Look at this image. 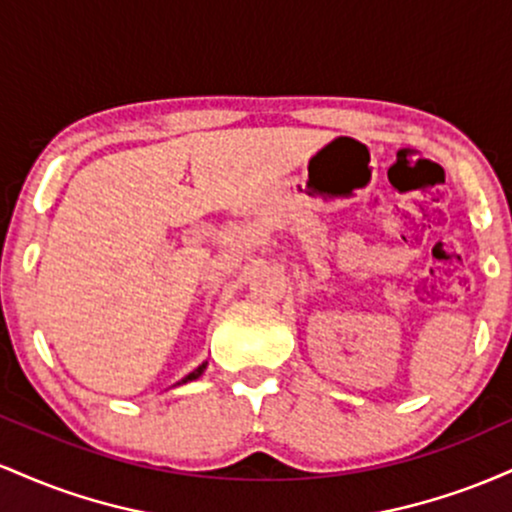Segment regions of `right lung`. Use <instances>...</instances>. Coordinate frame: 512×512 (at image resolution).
I'll list each match as a JSON object with an SVG mask.
<instances>
[{"label": "right lung", "mask_w": 512, "mask_h": 512, "mask_svg": "<svg viewBox=\"0 0 512 512\" xmlns=\"http://www.w3.org/2000/svg\"><path fill=\"white\" fill-rule=\"evenodd\" d=\"M204 368H207V363H202V366H199V368H195V370H192V373H190V375H185V378H182V380H180V383H187V380H197V378H199V375H202V373H204Z\"/></svg>", "instance_id": "add662e5"}]
</instances>
